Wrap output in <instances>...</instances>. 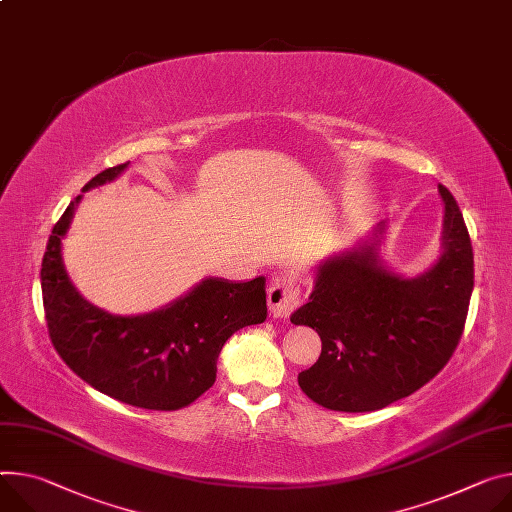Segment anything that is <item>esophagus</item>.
<instances>
[{
	"label": "esophagus",
	"instance_id": "esophagus-1",
	"mask_svg": "<svg viewBox=\"0 0 512 512\" xmlns=\"http://www.w3.org/2000/svg\"><path fill=\"white\" fill-rule=\"evenodd\" d=\"M300 304V286L290 273H277L267 286V306L275 318H288Z\"/></svg>",
	"mask_w": 512,
	"mask_h": 512
}]
</instances>
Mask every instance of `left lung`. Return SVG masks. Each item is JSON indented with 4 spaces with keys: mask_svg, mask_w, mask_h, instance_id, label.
I'll return each mask as SVG.
<instances>
[{
    "mask_svg": "<svg viewBox=\"0 0 512 512\" xmlns=\"http://www.w3.org/2000/svg\"><path fill=\"white\" fill-rule=\"evenodd\" d=\"M443 253L416 277L380 259L386 222L369 241L316 269L314 290L290 320L318 333V361L298 374L302 392L339 412L380 410L433 380L451 359L474 290V251L445 185Z\"/></svg>",
    "mask_w": 512,
    "mask_h": 512,
    "instance_id": "obj_1",
    "label": "left lung"
}]
</instances>
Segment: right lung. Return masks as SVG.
<instances>
[{
    "label": "right lung",
    "instance_id": "obj_1",
    "mask_svg": "<svg viewBox=\"0 0 512 512\" xmlns=\"http://www.w3.org/2000/svg\"><path fill=\"white\" fill-rule=\"evenodd\" d=\"M126 167L104 169L83 192L116 179ZM79 200L55 224L40 269L44 318L57 353L83 382L124 404L149 410L192 404L214 384L228 337L267 318L265 277L251 282L206 277L161 310L110 314L75 290L63 265L61 241Z\"/></svg>",
    "mask_w": 512,
    "mask_h": 512
}]
</instances>
